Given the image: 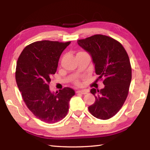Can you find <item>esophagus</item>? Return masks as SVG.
<instances>
[{
    "instance_id": "34e87169",
    "label": "esophagus",
    "mask_w": 150,
    "mask_h": 150,
    "mask_svg": "<svg viewBox=\"0 0 150 150\" xmlns=\"http://www.w3.org/2000/svg\"><path fill=\"white\" fill-rule=\"evenodd\" d=\"M77 93H80V94H83V95H85L88 93V91L87 90H79L76 91Z\"/></svg>"
}]
</instances>
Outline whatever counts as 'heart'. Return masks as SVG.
Instances as JSON below:
<instances>
[{"label":"heart","mask_w":150,"mask_h":150,"mask_svg":"<svg viewBox=\"0 0 150 150\" xmlns=\"http://www.w3.org/2000/svg\"><path fill=\"white\" fill-rule=\"evenodd\" d=\"M75 83L76 85H79V80H76L75 81Z\"/></svg>","instance_id":"b5f03b06"}]
</instances>
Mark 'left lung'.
Masks as SVG:
<instances>
[{"label": "left lung", "instance_id": "8db88e82", "mask_svg": "<svg viewBox=\"0 0 150 150\" xmlns=\"http://www.w3.org/2000/svg\"><path fill=\"white\" fill-rule=\"evenodd\" d=\"M77 43L89 53L96 74L105 85L100 90H91L95 102L88 110L96 118L108 120L120 110L128 95L132 79L128 55L120 42L107 35L96 34Z\"/></svg>", "mask_w": 150, "mask_h": 150}]
</instances>
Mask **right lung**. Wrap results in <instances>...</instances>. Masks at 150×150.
<instances>
[{
    "label": "right lung",
    "instance_id": "add662e5",
    "mask_svg": "<svg viewBox=\"0 0 150 150\" xmlns=\"http://www.w3.org/2000/svg\"><path fill=\"white\" fill-rule=\"evenodd\" d=\"M71 42H35L24 48L16 63V83L24 102L33 115L53 124L64 118L75 91L69 87L52 93L51 77L57 71L60 55Z\"/></svg>",
    "mask_w": 150,
    "mask_h": 150
}]
</instances>
